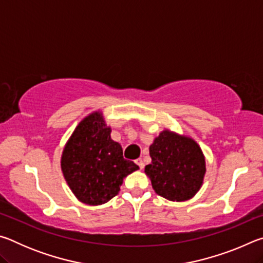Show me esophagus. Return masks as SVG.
Listing matches in <instances>:
<instances>
[{"label":"esophagus","mask_w":263,"mask_h":263,"mask_svg":"<svg viewBox=\"0 0 263 263\" xmlns=\"http://www.w3.org/2000/svg\"><path fill=\"white\" fill-rule=\"evenodd\" d=\"M136 163L138 164V166H139V168H140V169H142V168H144V166H145V164H144V161H142L141 159H137V160H136Z\"/></svg>","instance_id":"34e87169"}]
</instances>
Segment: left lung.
<instances>
[{"instance_id": "8db88e82", "label": "left lung", "mask_w": 263, "mask_h": 263, "mask_svg": "<svg viewBox=\"0 0 263 263\" xmlns=\"http://www.w3.org/2000/svg\"><path fill=\"white\" fill-rule=\"evenodd\" d=\"M152 162L145 167L155 193L169 201L183 202L201 189L205 158L189 137L163 130L149 146Z\"/></svg>"}]
</instances>
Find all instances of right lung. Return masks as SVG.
Here are the masks:
<instances>
[{"mask_svg":"<svg viewBox=\"0 0 263 263\" xmlns=\"http://www.w3.org/2000/svg\"><path fill=\"white\" fill-rule=\"evenodd\" d=\"M101 111L83 118L61 155V171L80 202L101 205L121 190L123 179L139 167L124 159L122 146L110 137Z\"/></svg>","mask_w":263,"mask_h":263,"instance_id":"add662e5","label":"right lung"}]
</instances>
